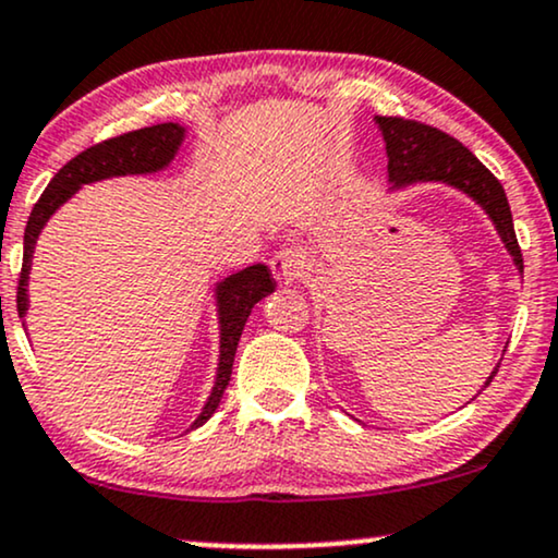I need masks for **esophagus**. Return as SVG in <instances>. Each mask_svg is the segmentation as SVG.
<instances>
[{
    "label": "esophagus",
    "instance_id": "1",
    "mask_svg": "<svg viewBox=\"0 0 558 558\" xmlns=\"http://www.w3.org/2000/svg\"><path fill=\"white\" fill-rule=\"evenodd\" d=\"M302 271H305V258L292 247H284L271 258V277L279 287H292Z\"/></svg>",
    "mask_w": 558,
    "mask_h": 558
}]
</instances>
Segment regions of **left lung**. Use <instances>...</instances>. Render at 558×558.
I'll return each instance as SVG.
<instances>
[{
    "mask_svg": "<svg viewBox=\"0 0 558 558\" xmlns=\"http://www.w3.org/2000/svg\"><path fill=\"white\" fill-rule=\"evenodd\" d=\"M375 123L383 134L385 153H388V194H401L411 185L422 183H442L460 191L473 204H478L484 215L492 219L499 240L512 256V264L522 274V253L518 238H514L510 202H507L501 183L478 162V157L458 140H452L450 134L424 126V123L388 119V116H375ZM499 362L492 369V375L486 377L484 388H489L499 369Z\"/></svg>",
    "mask_w": 558,
    "mask_h": 558,
    "instance_id": "obj_1",
    "label": "left lung"
}]
</instances>
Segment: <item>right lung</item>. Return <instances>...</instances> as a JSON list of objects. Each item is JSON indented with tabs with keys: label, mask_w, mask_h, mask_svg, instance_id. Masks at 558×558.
<instances>
[{
	"label": "right lung",
	"mask_w": 558,
	"mask_h": 558,
	"mask_svg": "<svg viewBox=\"0 0 558 558\" xmlns=\"http://www.w3.org/2000/svg\"><path fill=\"white\" fill-rule=\"evenodd\" d=\"M185 136H189V126L181 123H157V126L140 129V132H129L116 140L100 142L95 147L80 153L74 160H69L51 183L46 185L44 196L33 206L31 219L25 227L23 240V274H20L17 287V313L23 318L31 307V294H27V281H31L33 268V253H36V243L57 211L72 198L77 191L85 189L89 183L111 181V178H126V175H157L173 165V160L181 153ZM271 271L264 264L247 266L243 271L230 274V277L217 279L211 284V298H215L217 311V326H219V354H217V369H215V385H211L209 396L198 411V416L191 422L185 432H194L198 426L209 422L211 414L217 411L219 401H222L227 383L232 375V362H235L238 341L243 333L247 315H251L256 302H260L274 292ZM27 331V328H25Z\"/></svg>",
	"instance_id": "1"
}]
</instances>
